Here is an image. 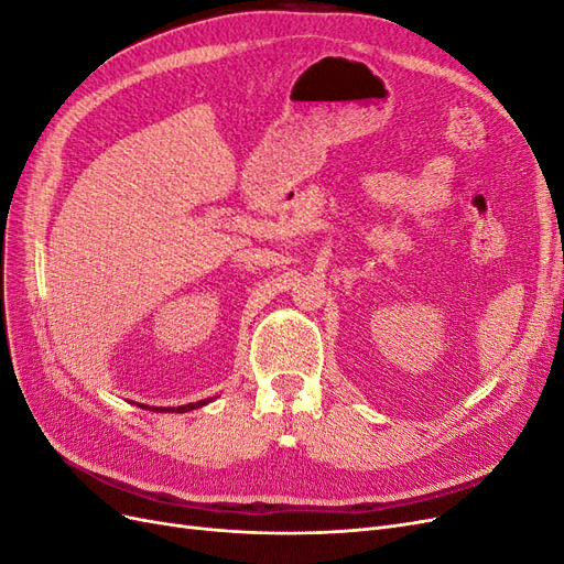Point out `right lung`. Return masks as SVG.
Wrapping results in <instances>:
<instances>
[{"label": "right lung", "instance_id": "1", "mask_svg": "<svg viewBox=\"0 0 564 564\" xmlns=\"http://www.w3.org/2000/svg\"><path fill=\"white\" fill-rule=\"evenodd\" d=\"M207 402H212V398L209 400H199V402H191V404H181V406H145V404H139V406L150 409V412H176V414H183V412H193V409L204 406Z\"/></svg>", "mask_w": 564, "mask_h": 564}]
</instances>
